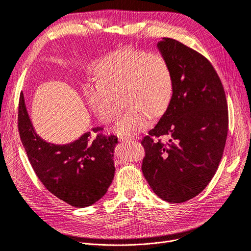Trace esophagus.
Here are the masks:
<instances>
[{"label":"esophagus","instance_id":"esophagus-1","mask_svg":"<svg viewBox=\"0 0 251 251\" xmlns=\"http://www.w3.org/2000/svg\"><path fill=\"white\" fill-rule=\"evenodd\" d=\"M119 140H120V142H131V141H134V138L128 137V136H120Z\"/></svg>","mask_w":251,"mask_h":251}]
</instances>
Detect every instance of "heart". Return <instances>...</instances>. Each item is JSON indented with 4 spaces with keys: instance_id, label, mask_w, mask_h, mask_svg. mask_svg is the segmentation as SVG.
<instances>
[{
    "instance_id": "b5f03b06",
    "label": "heart",
    "mask_w": 251,
    "mask_h": 251,
    "mask_svg": "<svg viewBox=\"0 0 251 251\" xmlns=\"http://www.w3.org/2000/svg\"><path fill=\"white\" fill-rule=\"evenodd\" d=\"M97 81L86 87L88 104L104 124L115 122L124 103L129 107L116 124L120 135H132L160 118L174 95V73L161 53L121 49L107 54L96 68Z\"/></svg>"
}]
</instances>
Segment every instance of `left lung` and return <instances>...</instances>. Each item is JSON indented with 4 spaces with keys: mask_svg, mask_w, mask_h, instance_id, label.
I'll return each instance as SVG.
<instances>
[{
    "mask_svg": "<svg viewBox=\"0 0 251 251\" xmlns=\"http://www.w3.org/2000/svg\"><path fill=\"white\" fill-rule=\"evenodd\" d=\"M157 48L173 69L174 95L142 141V171L156 196L184 202L205 189L218 169L227 136L226 97L202 54L172 38H162ZM161 136H169V143H162Z\"/></svg>",
    "mask_w": 251,
    "mask_h": 251,
    "instance_id": "obj_1",
    "label": "left lung"
}]
</instances>
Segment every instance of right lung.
<instances>
[{"mask_svg": "<svg viewBox=\"0 0 251 251\" xmlns=\"http://www.w3.org/2000/svg\"><path fill=\"white\" fill-rule=\"evenodd\" d=\"M102 127L92 128L99 132ZM18 131L37 177L50 192L75 208L95 203L106 193L115 176V135L88 131L76 141L55 145L36 133L21 93Z\"/></svg>", "mask_w": 251, "mask_h": 251, "instance_id": "obj_1", "label": "right lung"}]
</instances>
